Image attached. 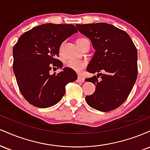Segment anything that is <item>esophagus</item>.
Masks as SVG:
<instances>
[{
	"label": "esophagus",
	"instance_id": "1",
	"mask_svg": "<svg viewBox=\"0 0 150 150\" xmlns=\"http://www.w3.org/2000/svg\"><path fill=\"white\" fill-rule=\"evenodd\" d=\"M77 82H85V78H84L83 77L80 76V75H78V76H77Z\"/></svg>",
	"mask_w": 150,
	"mask_h": 150
}]
</instances>
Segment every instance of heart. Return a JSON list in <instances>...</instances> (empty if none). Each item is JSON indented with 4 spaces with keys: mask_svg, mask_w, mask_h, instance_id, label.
Returning <instances> with one entry per match:
<instances>
[{
    "mask_svg": "<svg viewBox=\"0 0 150 150\" xmlns=\"http://www.w3.org/2000/svg\"><path fill=\"white\" fill-rule=\"evenodd\" d=\"M85 40H87V39H85V38H80V39H78L77 40V44L78 45V46H80ZM87 65V61H83V60L71 59L68 60L65 63L66 67H68V68H70V69L74 70V71H75L77 73H82V70L86 68Z\"/></svg>",
    "mask_w": 150,
    "mask_h": 150,
    "instance_id": "heart-1",
    "label": "heart"
}]
</instances>
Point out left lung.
<instances>
[{
    "mask_svg": "<svg viewBox=\"0 0 150 150\" xmlns=\"http://www.w3.org/2000/svg\"><path fill=\"white\" fill-rule=\"evenodd\" d=\"M80 33L88 37L96 50L87 72L98 73L86 78L96 85L95 92L86 96L89 106L107 112L119 107L131 92L137 77V51L125 31L107 23L76 25ZM101 70L104 74H99ZM101 77L100 81L98 78Z\"/></svg>",
    "mask_w": 150,
    "mask_h": 150,
    "instance_id": "left-lung-1",
    "label": "left lung"
}]
</instances>
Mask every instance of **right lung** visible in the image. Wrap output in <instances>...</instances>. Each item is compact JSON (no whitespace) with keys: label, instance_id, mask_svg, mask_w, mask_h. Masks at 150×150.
<instances>
[{"label":"right lung","instance_id":"right-lung-1","mask_svg":"<svg viewBox=\"0 0 150 150\" xmlns=\"http://www.w3.org/2000/svg\"><path fill=\"white\" fill-rule=\"evenodd\" d=\"M73 25L44 24L22 34L13 46V72L23 97L38 108L56 104L64 96L65 86L77 80V74L65 67L60 68V46L67 38L77 33Z\"/></svg>","mask_w":150,"mask_h":150}]
</instances>
